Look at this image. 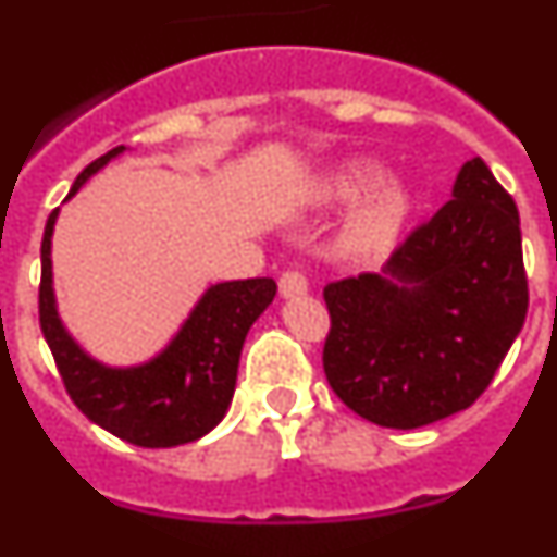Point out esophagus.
<instances>
[{
  "label": "esophagus",
  "instance_id": "esophagus-1",
  "mask_svg": "<svg viewBox=\"0 0 557 557\" xmlns=\"http://www.w3.org/2000/svg\"><path fill=\"white\" fill-rule=\"evenodd\" d=\"M278 293H282V298H298V295H307L309 293L307 275L298 273V270H287V273H282V278H278Z\"/></svg>",
  "mask_w": 557,
  "mask_h": 557
}]
</instances>
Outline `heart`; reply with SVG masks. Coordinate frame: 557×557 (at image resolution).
I'll list each match as a JSON object with an SVG mask.
<instances>
[{"mask_svg": "<svg viewBox=\"0 0 557 557\" xmlns=\"http://www.w3.org/2000/svg\"><path fill=\"white\" fill-rule=\"evenodd\" d=\"M366 197L354 218L348 220L343 243L351 253H379L396 243L412 211V195L405 184L387 181V170L376 161L354 159L337 166L321 184L326 203H357Z\"/></svg>", "mask_w": 557, "mask_h": 557, "instance_id": "b5f03b06", "label": "heart"}]
</instances>
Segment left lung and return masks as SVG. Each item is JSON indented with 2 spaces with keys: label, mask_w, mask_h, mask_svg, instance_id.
Segmentation results:
<instances>
[{
  "label": "left lung",
  "mask_w": 557,
  "mask_h": 557,
  "mask_svg": "<svg viewBox=\"0 0 557 557\" xmlns=\"http://www.w3.org/2000/svg\"><path fill=\"white\" fill-rule=\"evenodd\" d=\"M323 371L343 405L391 430L466 410L491 385L528 318L519 211L482 159L451 200L379 273L323 289Z\"/></svg>",
  "instance_id": "left-lung-1"
}]
</instances>
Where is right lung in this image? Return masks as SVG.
I'll return each mask as SVG.
<instances>
[{"label":"right lung","instance_id":"obj_1","mask_svg":"<svg viewBox=\"0 0 557 557\" xmlns=\"http://www.w3.org/2000/svg\"><path fill=\"white\" fill-rule=\"evenodd\" d=\"M125 147H113L77 175L69 198ZM49 214L41 243L38 314L49 351L55 357L66 393L77 410L111 435L145 449L191 444L211 432L228 412L245 337L275 298L273 278L211 284L175 337L141 366L111 368L83 351L58 314L52 289V231Z\"/></svg>","mask_w":557,"mask_h":557}]
</instances>
